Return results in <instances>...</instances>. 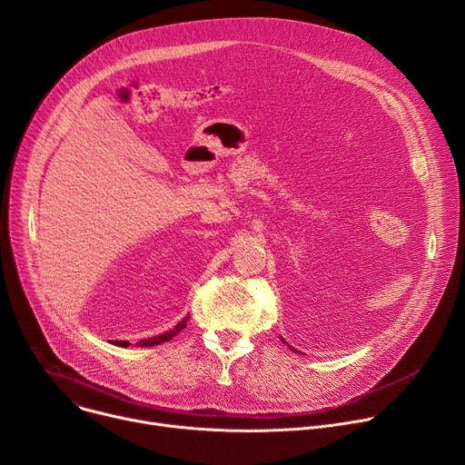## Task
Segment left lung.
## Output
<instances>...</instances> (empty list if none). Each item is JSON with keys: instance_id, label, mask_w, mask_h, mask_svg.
<instances>
[{"instance_id": "obj_1", "label": "left lung", "mask_w": 465, "mask_h": 465, "mask_svg": "<svg viewBox=\"0 0 465 465\" xmlns=\"http://www.w3.org/2000/svg\"><path fill=\"white\" fill-rule=\"evenodd\" d=\"M291 350H292V348H291ZM292 351H296V350H292Z\"/></svg>"}]
</instances>
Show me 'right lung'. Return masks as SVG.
Returning a JSON list of instances; mask_svg holds the SVG:
<instances>
[{
  "label": "right lung",
  "instance_id": "obj_1",
  "mask_svg": "<svg viewBox=\"0 0 465 465\" xmlns=\"http://www.w3.org/2000/svg\"><path fill=\"white\" fill-rule=\"evenodd\" d=\"M187 320H189V316H185L182 322H178L171 331H167V333H163V335H158V337H153V339H147V341H140L136 346H140V348H149V346H156V344H163V342H167V341H171L174 335H178L180 331L185 327V323H187ZM115 344H119V346H130L128 342H115Z\"/></svg>",
  "mask_w": 465,
  "mask_h": 465
}]
</instances>
